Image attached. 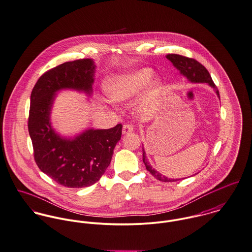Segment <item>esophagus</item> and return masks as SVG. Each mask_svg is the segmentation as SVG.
Returning <instances> with one entry per match:
<instances>
[{"label":"esophagus","instance_id":"esophagus-1","mask_svg":"<svg viewBox=\"0 0 252 252\" xmlns=\"http://www.w3.org/2000/svg\"><path fill=\"white\" fill-rule=\"evenodd\" d=\"M132 131H133V126L131 125H124L123 130H122L123 134H128Z\"/></svg>","mask_w":252,"mask_h":252}]
</instances>
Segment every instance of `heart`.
I'll list each match as a JSON object with an SVG mask.
<instances>
[{"mask_svg":"<svg viewBox=\"0 0 252 252\" xmlns=\"http://www.w3.org/2000/svg\"><path fill=\"white\" fill-rule=\"evenodd\" d=\"M155 72L149 67L133 68L111 77L106 85L109 97L116 102H126L134 98L145 88L136 103L141 113L150 111L163 89L160 78H154Z\"/></svg>","mask_w":252,"mask_h":252,"instance_id":"heart-1","label":"heart"}]
</instances>
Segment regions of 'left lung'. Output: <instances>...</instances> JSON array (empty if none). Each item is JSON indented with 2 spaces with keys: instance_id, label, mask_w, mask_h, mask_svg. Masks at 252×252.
<instances>
[{
  "instance_id": "1",
  "label": "left lung",
  "mask_w": 252,
  "mask_h": 252,
  "mask_svg": "<svg viewBox=\"0 0 252 252\" xmlns=\"http://www.w3.org/2000/svg\"><path fill=\"white\" fill-rule=\"evenodd\" d=\"M167 60H169L172 64L180 71V73L186 77L190 83H207L210 87H212L216 94H218L219 98L220 97V92L217 88V86L213 82L212 77L209 73V71L206 69V67L204 65H202L199 62H197L194 59H190V58H187V57L181 56V55H177V54H168ZM143 149V162L145 163L146 169L158 180L161 181V182H175L178 181L180 179H168L167 177L163 176L162 174H160L158 171H157L155 168L152 167V165L149 163L147 157H146V152Z\"/></svg>"
}]
</instances>
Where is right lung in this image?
I'll return each mask as SVG.
<instances>
[{"mask_svg": "<svg viewBox=\"0 0 252 252\" xmlns=\"http://www.w3.org/2000/svg\"><path fill=\"white\" fill-rule=\"evenodd\" d=\"M96 65L92 59L63 63L39 77L31 94L28 128L34 160L56 183L72 189L95 184L109 166L123 126L108 129L88 128L62 136L53 127L51 112L57 94L73 90L93 94Z\"/></svg>", "mask_w": 252, "mask_h": 252, "instance_id": "right-lung-1", "label": "right lung"}]
</instances>
